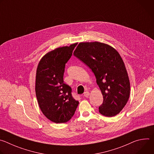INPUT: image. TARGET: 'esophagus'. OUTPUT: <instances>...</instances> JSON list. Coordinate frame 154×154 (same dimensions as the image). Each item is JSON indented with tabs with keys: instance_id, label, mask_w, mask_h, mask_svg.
I'll use <instances>...</instances> for the list:
<instances>
[{
	"instance_id": "obj_1",
	"label": "esophagus",
	"mask_w": 154,
	"mask_h": 154,
	"mask_svg": "<svg viewBox=\"0 0 154 154\" xmlns=\"http://www.w3.org/2000/svg\"><path fill=\"white\" fill-rule=\"evenodd\" d=\"M89 95H90V93H89L88 91H85V92L84 93V96H85V97H88Z\"/></svg>"
}]
</instances>
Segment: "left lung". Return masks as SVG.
<instances>
[{
  "mask_svg": "<svg viewBox=\"0 0 154 154\" xmlns=\"http://www.w3.org/2000/svg\"><path fill=\"white\" fill-rule=\"evenodd\" d=\"M74 55L88 67L96 79L103 96L99 113L107 117L118 115L130 95V82L119 54L112 46L99 42H80Z\"/></svg>",
  "mask_w": 154,
  "mask_h": 154,
  "instance_id": "8db88e82",
  "label": "left lung"
}]
</instances>
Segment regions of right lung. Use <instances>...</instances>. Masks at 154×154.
<instances>
[{
	"instance_id": "add662e5",
	"label": "right lung",
	"mask_w": 154,
	"mask_h": 154,
	"mask_svg": "<svg viewBox=\"0 0 154 154\" xmlns=\"http://www.w3.org/2000/svg\"><path fill=\"white\" fill-rule=\"evenodd\" d=\"M77 43L58 48L44 56L38 65L35 91L42 113L55 123H64L74 115L79 101L72 96L71 88L64 83L66 63Z\"/></svg>"
}]
</instances>
